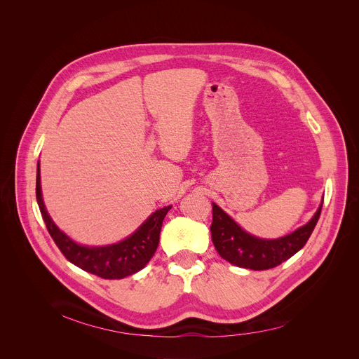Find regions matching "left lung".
I'll return each mask as SVG.
<instances>
[{"label": "left lung", "instance_id": "1", "mask_svg": "<svg viewBox=\"0 0 359 359\" xmlns=\"http://www.w3.org/2000/svg\"><path fill=\"white\" fill-rule=\"evenodd\" d=\"M322 205L323 201L313 218L294 232L277 240H261L245 232L217 203H212L210 233L213 245L224 259L236 267L250 270L277 267L304 247L319 221Z\"/></svg>", "mask_w": 359, "mask_h": 359}]
</instances>
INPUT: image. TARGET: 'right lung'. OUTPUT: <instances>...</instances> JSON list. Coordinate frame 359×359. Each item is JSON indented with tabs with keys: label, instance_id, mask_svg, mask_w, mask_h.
I'll return each instance as SVG.
<instances>
[{
	"label": "right lung",
	"instance_id": "obj_1",
	"mask_svg": "<svg viewBox=\"0 0 359 359\" xmlns=\"http://www.w3.org/2000/svg\"><path fill=\"white\" fill-rule=\"evenodd\" d=\"M36 198L46 228L49 231L62 254L76 267L108 280L124 278L146 267V264L157 250L163 219L167 212L172 209V206H165L156 210L133 235L126 238L121 243L104 247H86L72 241L66 233H63L55 225V222L49 217V213H47L41 198L39 164L36 179Z\"/></svg>",
	"mask_w": 359,
	"mask_h": 359
}]
</instances>
